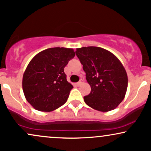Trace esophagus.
<instances>
[{
  "label": "esophagus",
  "mask_w": 151,
  "mask_h": 151,
  "mask_svg": "<svg viewBox=\"0 0 151 151\" xmlns=\"http://www.w3.org/2000/svg\"><path fill=\"white\" fill-rule=\"evenodd\" d=\"M83 83V80H81V81H80L79 82H78V83H76V85H77V86H80V85H81Z\"/></svg>",
  "instance_id": "obj_1"
}]
</instances>
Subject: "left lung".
<instances>
[{
    "instance_id": "8db88e82",
    "label": "left lung",
    "mask_w": 151,
    "mask_h": 151,
    "mask_svg": "<svg viewBox=\"0 0 151 151\" xmlns=\"http://www.w3.org/2000/svg\"><path fill=\"white\" fill-rule=\"evenodd\" d=\"M91 92L84 96L87 105L102 112L112 111L122 102L127 92L128 78L122 63L111 52L99 47L77 48Z\"/></svg>"
}]
</instances>
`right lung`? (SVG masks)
I'll return each mask as SVG.
<instances>
[{"label":"right lung","mask_w":151,"mask_h":151,"mask_svg":"<svg viewBox=\"0 0 151 151\" xmlns=\"http://www.w3.org/2000/svg\"><path fill=\"white\" fill-rule=\"evenodd\" d=\"M74 57L71 48L52 47L31 59L24 73L22 88L35 109L50 112L66 103L73 87L67 81L64 68Z\"/></svg>","instance_id":"right-lung-1"}]
</instances>
